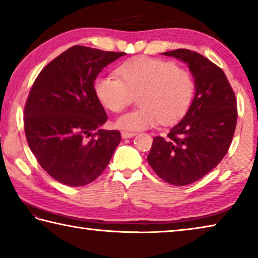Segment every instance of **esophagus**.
<instances>
[{
    "label": "esophagus",
    "instance_id": "esophagus-1",
    "mask_svg": "<svg viewBox=\"0 0 258 258\" xmlns=\"http://www.w3.org/2000/svg\"><path fill=\"white\" fill-rule=\"evenodd\" d=\"M133 137H135V133L133 132H127V131H123V132H121V138L123 139H131Z\"/></svg>",
    "mask_w": 258,
    "mask_h": 258
}]
</instances>
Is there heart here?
Segmentation results:
<instances>
[{
  "instance_id": "b5f03b06",
  "label": "heart",
  "mask_w": 258,
  "mask_h": 258,
  "mask_svg": "<svg viewBox=\"0 0 258 258\" xmlns=\"http://www.w3.org/2000/svg\"><path fill=\"white\" fill-rule=\"evenodd\" d=\"M119 80L99 77L94 91L104 107L121 111L139 95L140 108L116 119V126L127 131H143L159 123L169 125L181 119L195 94V81L185 69L171 61L139 56L117 69Z\"/></svg>"
}]
</instances>
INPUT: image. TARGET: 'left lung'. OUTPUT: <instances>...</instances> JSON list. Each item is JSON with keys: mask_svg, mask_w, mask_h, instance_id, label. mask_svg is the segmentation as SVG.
<instances>
[{"mask_svg": "<svg viewBox=\"0 0 258 258\" xmlns=\"http://www.w3.org/2000/svg\"><path fill=\"white\" fill-rule=\"evenodd\" d=\"M161 54L187 64L196 93L167 138L154 139L147 159L161 180L186 185L211 172L228 152L237 125V100L223 71L204 55L186 49Z\"/></svg>", "mask_w": 258, "mask_h": 258, "instance_id": "1", "label": "left lung"}]
</instances>
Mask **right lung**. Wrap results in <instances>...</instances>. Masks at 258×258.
I'll use <instances>...</instances> for the list:
<instances>
[{
    "instance_id": "1",
    "label": "right lung",
    "mask_w": 258,
    "mask_h": 258,
    "mask_svg": "<svg viewBox=\"0 0 258 258\" xmlns=\"http://www.w3.org/2000/svg\"><path fill=\"white\" fill-rule=\"evenodd\" d=\"M125 52L69 47L42 69L25 107L30 150L54 180L82 186L100 176L121 137L101 126L107 113L94 91L102 69Z\"/></svg>"
}]
</instances>
